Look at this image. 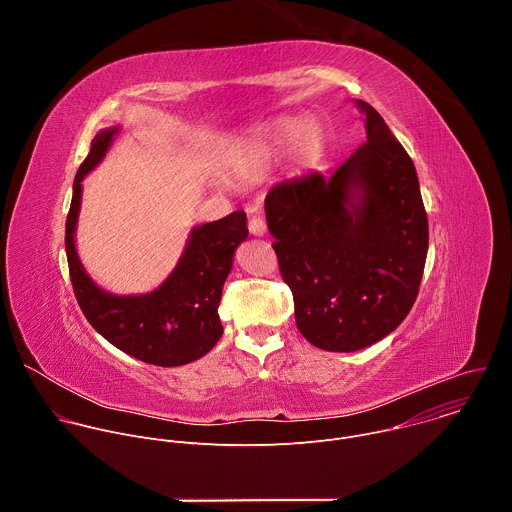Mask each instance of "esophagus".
<instances>
[{
  "instance_id": "34e87169",
  "label": "esophagus",
  "mask_w": 512,
  "mask_h": 512,
  "mask_svg": "<svg viewBox=\"0 0 512 512\" xmlns=\"http://www.w3.org/2000/svg\"><path fill=\"white\" fill-rule=\"evenodd\" d=\"M249 233L253 237H263L267 233V223H265L263 216H253L251 218V221H249Z\"/></svg>"
}]
</instances>
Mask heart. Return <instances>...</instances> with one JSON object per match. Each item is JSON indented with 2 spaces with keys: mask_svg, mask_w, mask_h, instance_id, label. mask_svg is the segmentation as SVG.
<instances>
[{
  "mask_svg": "<svg viewBox=\"0 0 512 512\" xmlns=\"http://www.w3.org/2000/svg\"><path fill=\"white\" fill-rule=\"evenodd\" d=\"M287 148L300 166H316L326 152L324 127L316 119H283L267 131L249 135L239 145V158L249 166H261Z\"/></svg>",
  "mask_w": 512,
  "mask_h": 512,
  "instance_id": "b5f03b06",
  "label": "heart"
}]
</instances>
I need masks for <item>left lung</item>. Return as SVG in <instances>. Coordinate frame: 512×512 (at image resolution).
Segmentation results:
<instances>
[{
  "instance_id": "obj_1",
  "label": "left lung",
  "mask_w": 512,
  "mask_h": 512,
  "mask_svg": "<svg viewBox=\"0 0 512 512\" xmlns=\"http://www.w3.org/2000/svg\"><path fill=\"white\" fill-rule=\"evenodd\" d=\"M367 139L332 174L277 184L265 198L283 281L304 338L354 352L389 336L415 304L429 245L411 158L360 99Z\"/></svg>"
}]
</instances>
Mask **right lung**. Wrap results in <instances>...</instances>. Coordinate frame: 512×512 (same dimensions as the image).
<instances>
[{"label": "right lung", "instance_id": "1", "mask_svg": "<svg viewBox=\"0 0 512 512\" xmlns=\"http://www.w3.org/2000/svg\"><path fill=\"white\" fill-rule=\"evenodd\" d=\"M121 127H105L91 141L81 164L66 218V259L70 281L91 326L125 354L156 367H182L202 358L223 336L218 302L233 269L237 247L249 237L247 214L231 212L221 221L194 225L172 273L148 294H113L95 283L77 251V223L83 180L111 150Z\"/></svg>", "mask_w": 512, "mask_h": 512}]
</instances>
